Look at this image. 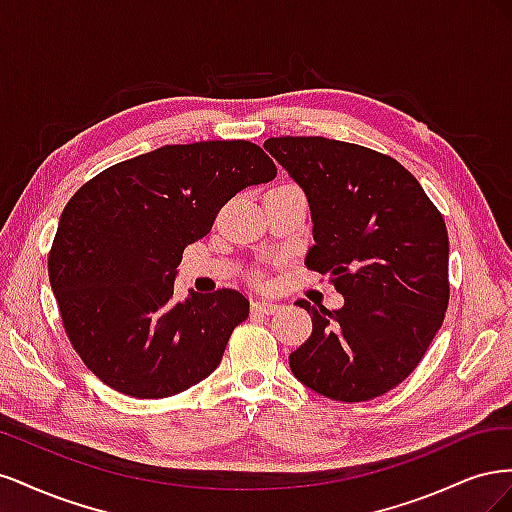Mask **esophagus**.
<instances>
[{
  "instance_id": "1",
  "label": "esophagus",
  "mask_w": 512,
  "mask_h": 512,
  "mask_svg": "<svg viewBox=\"0 0 512 512\" xmlns=\"http://www.w3.org/2000/svg\"><path fill=\"white\" fill-rule=\"evenodd\" d=\"M277 309H280V305L273 303V301H254V303H252V312H254V314H260V316L275 314Z\"/></svg>"
}]
</instances>
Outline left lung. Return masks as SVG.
<instances>
[{"instance_id":"obj_1","label":"left lung","mask_w":512,"mask_h":512,"mask_svg":"<svg viewBox=\"0 0 512 512\" xmlns=\"http://www.w3.org/2000/svg\"><path fill=\"white\" fill-rule=\"evenodd\" d=\"M265 149L305 192L314 245L305 267L329 273L344 305L297 301L312 335L288 361L294 378L335 401H367L404 382L448 305V235L397 160L324 136H282Z\"/></svg>"}]
</instances>
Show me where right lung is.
Here are the masks:
<instances>
[{
    "mask_svg": "<svg viewBox=\"0 0 512 512\" xmlns=\"http://www.w3.org/2000/svg\"><path fill=\"white\" fill-rule=\"evenodd\" d=\"M275 175L247 141L166 145L102 170L70 198L49 280L74 350L104 384L162 399L213 374L250 301L230 288L177 301L181 254L232 196Z\"/></svg>",
    "mask_w": 512,
    "mask_h": 512,
    "instance_id": "1",
    "label": "right lung"
}]
</instances>
